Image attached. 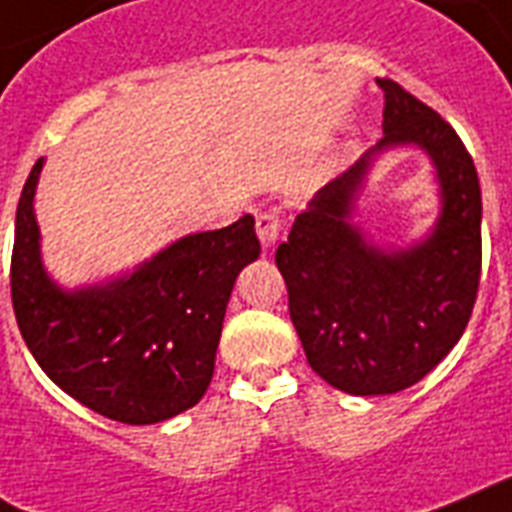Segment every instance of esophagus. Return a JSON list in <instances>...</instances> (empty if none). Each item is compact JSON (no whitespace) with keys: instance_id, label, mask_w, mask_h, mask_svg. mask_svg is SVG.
<instances>
[{"instance_id":"1","label":"esophagus","mask_w":512,"mask_h":512,"mask_svg":"<svg viewBox=\"0 0 512 512\" xmlns=\"http://www.w3.org/2000/svg\"><path fill=\"white\" fill-rule=\"evenodd\" d=\"M256 232H259L261 246H274L282 235V214L277 209H266L256 214Z\"/></svg>"}]
</instances>
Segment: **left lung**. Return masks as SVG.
I'll return each instance as SVG.
<instances>
[{
	"instance_id": "left-lung-1",
	"label": "left lung",
	"mask_w": 512,
	"mask_h": 512,
	"mask_svg": "<svg viewBox=\"0 0 512 512\" xmlns=\"http://www.w3.org/2000/svg\"><path fill=\"white\" fill-rule=\"evenodd\" d=\"M377 86L384 138L316 193L274 253L308 366L348 395H392L424 379L466 332L481 277L474 159L432 107L390 78ZM408 142L435 162L443 214L424 244L382 252L349 225L352 201L370 159Z\"/></svg>"
}]
</instances>
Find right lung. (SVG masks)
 <instances>
[{"label":"right lung","mask_w":512,"mask_h":512,"mask_svg":"<svg viewBox=\"0 0 512 512\" xmlns=\"http://www.w3.org/2000/svg\"><path fill=\"white\" fill-rule=\"evenodd\" d=\"M41 167L44 159L20 193L10 266L12 308L36 363L70 398L122 424L193 408L214 374L232 285L261 253L253 217L180 238L128 277L67 293L41 264Z\"/></svg>","instance_id":"add662e5"}]
</instances>
